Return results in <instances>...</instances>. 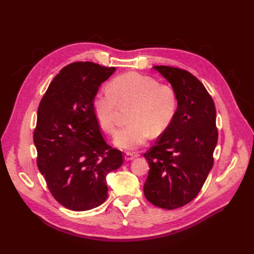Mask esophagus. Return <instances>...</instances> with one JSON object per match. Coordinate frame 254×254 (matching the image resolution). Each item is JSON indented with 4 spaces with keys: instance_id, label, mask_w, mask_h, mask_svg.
<instances>
[{
    "instance_id": "esophagus-1",
    "label": "esophagus",
    "mask_w": 254,
    "mask_h": 254,
    "mask_svg": "<svg viewBox=\"0 0 254 254\" xmlns=\"http://www.w3.org/2000/svg\"><path fill=\"white\" fill-rule=\"evenodd\" d=\"M135 157H136V155H134V153H131V152H126V153H125V160H126V161H131V160H133Z\"/></svg>"
}]
</instances>
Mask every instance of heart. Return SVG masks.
Masks as SVG:
<instances>
[{
    "label": "heart",
    "mask_w": 254,
    "mask_h": 254,
    "mask_svg": "<svg viewBox=\"0 0 254 254\" xmlns=\"http://www.w3.org/2000/svg\"><path fill=\"white\" fill-rule=\"evenodd\" d=\"M134 104L128 121L130 124L115 133L113 143L124 150H134L170 126L178 106L175 90L160 84L155 78L137 73L115 77L110 89L98 91L93 98V113L104 131L112 133L117 127L120 105Z\"/></svg>",
    "instance_id": "1"
}]
</instances>
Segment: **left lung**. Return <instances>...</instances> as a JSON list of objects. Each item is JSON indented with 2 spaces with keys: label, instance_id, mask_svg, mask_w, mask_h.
I'll list each match as a JSON object with an SVG mask.
<instances>
[{
  "label": "left lung",
  "instance_id": "left-lung-1",
  "mask_svg": "<svg viewBox=\"0 0 254 254\" xmlns=\"http://www.w3.org/2000/svg\"><path fill=\"white\" fill-rule=\"evenodd\" d=\"M153 68L172 84L178 106L170 126L144 153L149 165L144 195L156 206L173 210L193 200L213 166L216 109L193 74L167 65Z\"/></svg>",
  "mask_w": 254,
  "mask_h": 254
}]
</instances>
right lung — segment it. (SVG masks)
Instances as JSON below:
<instances>
[{"mask_svg": "<svg viewBox=\"0 0 254 254\" xmlns=\"http://www.w3.org/2000/svg\"><path fill=\"white\" fill-rule=\"evenodd\" d=\"M115 67L74 63L52 80L37 113V165L56 200L73 211L101 205L108 197L106 177L122 165V151L104 140L93 98Z\"/></svg>", "mask_w": 254, "mask_h": 254, "instance_id": "1", "label": "right lung"}]
</instances>
